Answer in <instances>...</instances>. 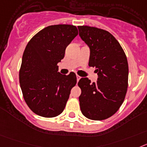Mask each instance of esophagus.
I'll return each instance as SVG.
<instances>
[{
	"label": "esophagus",
	"instance_id": "1",
	"mask_svg": "<svg viewBox=\"0 0 147 147\" xmlns=\"http://www.w3.org/2000/svg\"><path fill=\"white\" fill-rule=\"evenodd\" d=\"M81 78L80 77V76H78V75H77V82H78L79 81V80H80V79H81Z\"/></svg>",
	"mask_w": 147,
	"mask_h": 147
}]
</instances>
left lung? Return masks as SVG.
I'll use <instances>...</instances> for the list:
<instances>
[{
    "mask_svg": "<svg viewBox=\"0 0 147 147\" xmlns=\"http://www.w3.org/2000/svg\"><path fill=\"white\" fill-rule=\"evenodd\" d=\"M79 35L90 50L89 66L95 67L98 81L88 78L78 82L80 107L86 118L107 119L115 113L124 100L128 87L127 57L118 41L109 32L88 26H78Z\"/></svg>",
    "mask_w": 147,
    "mask_h": 147,
    "instance_id": "8db88e82",
    "label": "left lung"
}]
</instances>
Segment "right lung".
Instances as JSON below:
<instances>
[{
  "instance_id": "add662e5",
  "label": "right lung",
  "mask_w": 147,
  "mask_h": 147,
  "mask_svg": "<svg viewBox=\"0 0 147 147\" xmlns=\"http://www.w3.org/2000/svg\"><path fill=\"white\" fill-rule=\"evenodd\" d=\"M78 34L73 25H52L40 30L27 43L19 81L24 100L35 114L53 118L64 109L77 78L74 72L60 73L58 63Z\"/></svg>"
}]
</instances>
